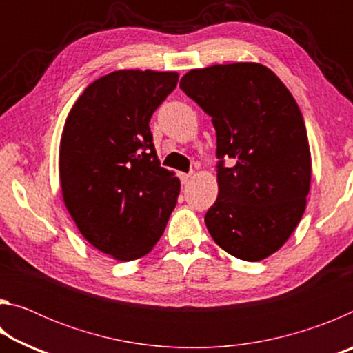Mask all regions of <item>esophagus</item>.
<instances>
[{"instance_id":"esophagus-1","label":"esophagus","mask_w":353,"mask_h":353,"mask_svg":"<svg viewBox=\"0 0 353 353\" xmlns=\"http://www.w3.org/2000/svg\"><path fill=\"white\" fill-rule=\"evenodd\" d=\"M179 177H181L182 183H187L188 181H191V177H193V172H181Z\"/></svg>"}]
</instances>
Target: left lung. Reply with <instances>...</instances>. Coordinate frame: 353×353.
I'll return each mask as SVG.
<instances>
[{"instance_id": "obj_1", "label": "left lung", "mask_w": 353, "mask_h": 353, "mask_svg": "<svg viewBox=\"0 0 353 353\" xmlns=\"http://www.w3.org/2000/svg\"><path fill=\"white\" fill-rule=\"evenodd\" d=\"M181 90L216 130L219 193L205 213L208 232L236 259H266L294 232L312 181L296 99L270 68L243 62L191 70Z\"/></svg>"}]
</instances>
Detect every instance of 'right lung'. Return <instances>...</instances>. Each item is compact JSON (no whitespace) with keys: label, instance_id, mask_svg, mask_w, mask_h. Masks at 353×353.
<instances>
[{"label":"right lung","instance_id":"right-lung-1","mask_svg":"<svg viewBox=\"0 0 353 353\" xmlns=\"http://www.w3.org/2000/svg\"><path fill=\"white\" fill-rule=\"evenodd\" d=\"M177 81L172 71H113L83 90L65 121L63 202L83 238L117 260L146 255L177 204L181 182L160 166L149 128Z\"/></svg>","mask_w":353,"mask_h":353}]
</instances>
